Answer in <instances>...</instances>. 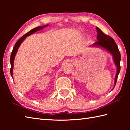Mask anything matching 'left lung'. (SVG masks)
<instances>
[{
  "label": "left lung",
  "instance_id": "left-lung-1",
  "mask_svg": "<svg viewBox=\"0 0 130 130\" xmlns=\"http://www.w3.org/2000/svg\"><path fill=\"white\" fill-rule=\"evenodd\" d=\"M96 32L98 36L96 39L98 41L93 44V46H101L102 47L105 48L108 51L111 53L113 57L115 65L117 67V73L116 74L115 80V87L116 84L118 75L120 73L121 67H120V60L121 54L119 50H118L117 44L115 42V40L110 37L109 36L107 35L102 32L98 27H96Z\"/></svg>",
  "mask_w": 130,
  "mask_h": 130
}]
</instances>
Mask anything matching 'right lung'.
I'll return each mask as SVG.
<instances>
[{
    "label": "right lung",
    "instance_id": "add662e5",
    "mask_svg": "<svg viewBox=\"0 0 130 130\" xmlns=\"http://www.w3.org/2000/svg\"><path fill=\"white\" fill-rule=\"evenodd\" d=\"M48 26V24H47V25H45L44 26H40V27H36V28H34L31 29V31H29L28 32H27V34H26L24 35H23L22 37H21L17 41V42L15 43L14 46V47L13 48V50L12 53H11V55H10V65H11V68H10V74L11 75H12V78H13V65H14V57L15 56V54L17 53V52L18 51V48L20 46V45L21 44V43L22 42V41L25 39L26 38V37L28 36H30L31 35L33 34L34 33L37 32L38 31H39V30L42 29V28H43L45 27H47Z\"/></svg>",
    "mask_w": 130,
    "mask_h": 130
}]
</instances>
